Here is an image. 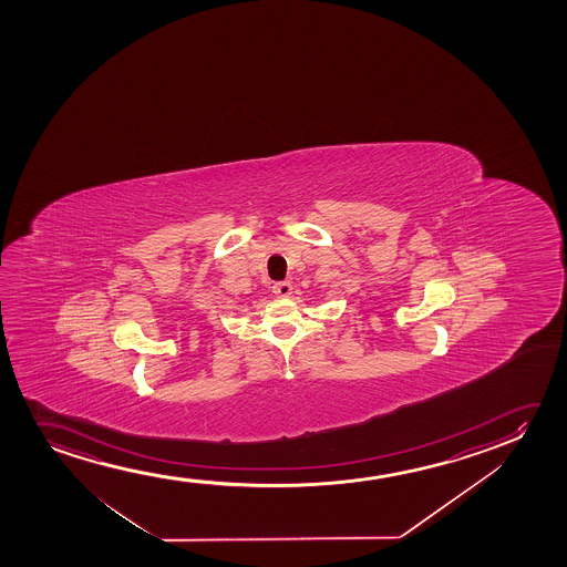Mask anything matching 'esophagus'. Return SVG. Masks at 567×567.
Returning a JSON list of instances; mask_svg holds the SVG:
<instances>
[{
	"instance_id": "obj_1",
	"label": "esophagus",
	"mask_w": 567,
	"mask_h": 567,
	"mask_svg": "<svg viewBox=\"0 0 567 567\" xmlns=\"http://www.w3.org/2000/svg\"><path fill=\"white\" fill-rule=\"evenodd\" d=\"M272 292H275V296H279V298H288V296L292 295V285L288 280H280V282L272 285Z\"/></svg>"
}]
</instances>
